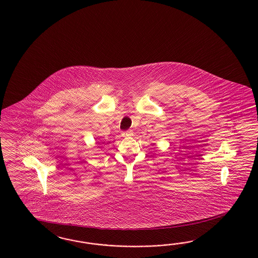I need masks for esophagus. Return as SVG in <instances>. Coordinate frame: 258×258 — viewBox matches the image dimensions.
Masks as SVG:
<instances>
[{
    "label": "esophagus",
    "instance_id": "obj_1",
    "mask_svg": "<svg viewBox=\"0 0 258 258\" xmlns=\"http://www.w3.org/2000/svg\"><path fill=\"white\" fill-rule=\"evenodd\" d=\"M133 134L132 133V131H126V132H124V133H122V135L124 136V137H127V136H131Z\"/></svg>",
    "mask_w": 258,
    "mask_h": 258
}]
</instances>
